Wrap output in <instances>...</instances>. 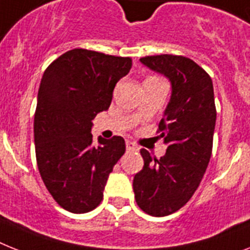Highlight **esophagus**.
<instances>
[{
  "label": "esophagus",
  "instance_id": "1",
  "mask_svg": "<svg viewBox=\"0 0 250 250\" xmlns=\"http://www.w3.org/2000/svg\"><path fill=\"white\" fill-rule=\"evenodd\" d=\"M126 149L129 150V152H137V150H139V148H138V146H135L133 142H129V140H127V142H126Z\"/></svg>",
  "mask_w": 250,
  "mask_h": 250
}]
</instances>
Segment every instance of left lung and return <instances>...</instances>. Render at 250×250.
<instances>
[{"label": "left lung", "mask_w": 250, "mask_h": 250, "mask_svg": "<svg viewBox=\"0 0 250 250\" xmlns=\"http://www.w3.org/2000/svg\"><path fill=\"white\" fill-rule=\"evenodd\" d=\"M140 62L171 83L170 102L158 125L166 153L157 160L140 150L144 166L133 180L140 209L162 217L185 206L203 179L216 125L213 84L201 66L184 56H147Z\"/></svg>", "instance_id": "8db88e82"}]
</instances>
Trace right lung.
Instances as JSON below:
<instances>
[{"label": "right lung", "mask_w": 250, "mask_h": 250, "mask_svg": "<svg viewBox=\"0 0 250 250\" xmlns=\"http://www.w3.org/2000/svg\"><path fill=\"white\" fill-rule=\"evenodd\" d=\"M131 69L130 57L75 48L43 74L34 115V144L42 180L66 211L85 213L103 198L108 175L125 153L121 137H98L92 120L108 110L112 92Z\"/></svg>", "instance_id": "obj_1"}]
</instances>
